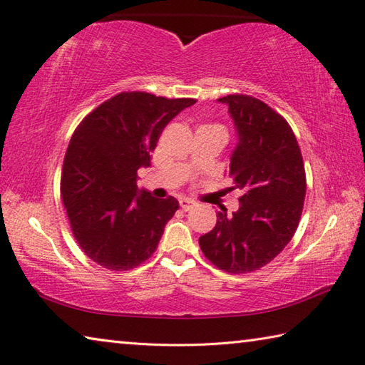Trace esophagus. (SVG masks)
Returning <instances> with one entry per match:
<instances>
[{
	"label": "esophagus",
	"instance_id": "1",
	"mask_svg": "<svg viewBox=\"0 0 365 365\" xmlns=\"http://www.w3.org/2000/svg\"><path fill=\"white\" fill-rule=\"evenodd\" d=\"M196 205V202L195 200H191V199H187V197H183V199H180V208L182 210H185V212H188L190 208H192Z\"/></svg>",
	"mask_w": 365,
	"mask_h": 365
}]
</instances>
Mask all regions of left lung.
<instances>
[{"label": "left lung", "instance_id": "left-lung-1", "mask_svg": "<svg viewBox=\"0 0 365 365\" xmlns=\"http://www.w3.org/2000/svg\"><path fill=\"white\" fill-rule=\"evenodd\" d=\"M229 106L238 143L230 157L232 190L240 208L218 213L213 230L199 246L215 267L242 274L260 269L281 252L297 232L306 197V173L292 127L262 100L232 94Z\"/></svg>", "mask_w": 365, "mask_h": 365}]
</instances>
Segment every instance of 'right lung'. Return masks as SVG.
Listing matches in <instances>:
<instances>
[{"instance_id":"1","label":"right lung","mask_w":365,"mask_h":365,"mask_svg":"<svg viewBox=\"0 0 365 365\" xmlns=\"http://www.w3.org/2000/svg\"><path fill=\"white\" fill-rule=\"evenodd\" d=\"M195 103V98L120 92L98 105L73 131L61 196L76 243L100 267L127 271L157 250L178 200L138 192V169L150 166L163 128Z\"/></svg>"}]
</instances>
